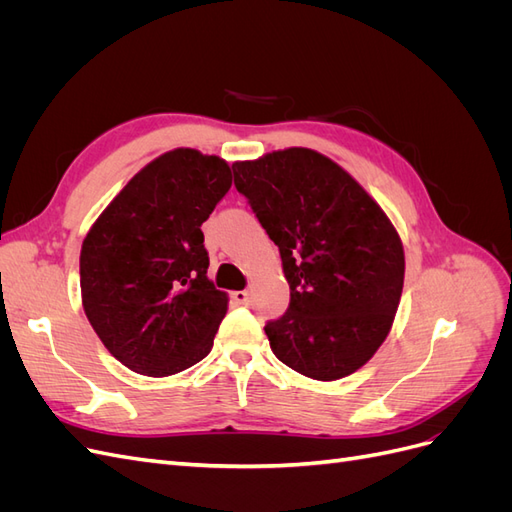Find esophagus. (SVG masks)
<instances>
[{
    "instance_id": "1",
    "label": "esophagus",
    "mask_w": 512,
    "mask_h": 512,
    "mask_svg": "<svg viewBox=\"0 0 512 512\" xmlns=\"http://www.w3.org/2000/svg\"><path fill=\"white\" fill-rule=\"evenodd\" d=\"M232 299H235V303H239V305H245L247 301H250V292L237 290V292H232Z\"/></svg>"
}]
</instances>
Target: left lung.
Instances as JSON below:
<instances>
[{
    "instance_id": "left-lung-1",
    "label": "left lung",
    "mask_w": 512,
    "mask_h": 512,
    "mask_svg": "<svg viewBox=\"0 0 512 512\" xmlns=\"http://www.w3.org/2000/svg\"><path fill=\"white\" fill-rule=\"evenodd\" d=\"M232 170L290 286L288 312L265 327L273 354L312 380L354 374L389 335L404 288V245L389 215L314 149L271 151Z\"/></svg>"
}]
</instances>
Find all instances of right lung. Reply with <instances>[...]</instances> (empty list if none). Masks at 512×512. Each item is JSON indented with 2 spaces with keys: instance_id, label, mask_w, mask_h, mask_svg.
I'll use <instances>...</instances> for the list:
<instances>
[{
  "instance_id": "obj_1",
  "label": "right lung",
  "mask_w": 512,
  "mask_h": 512,
  "mask_svg": "<svg viewBox=\"0 0 512 512\" xmlns=\"http://www.w3.org/2000/svg\"><path fill=\"white\" fill-rule=\"evenodd\" d=\"M226 160L179 147L151 160L91 224L81 247L85 316L136 374L203 361L228 309L207 277L200 226L230 190Z\"/></svg>"
}]
</instances>
